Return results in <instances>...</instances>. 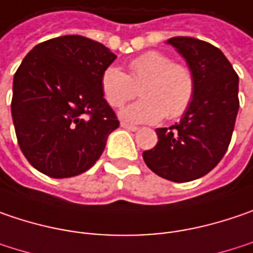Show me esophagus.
I'll return each instance as SVG.
<instances>
[{"label": "esophagus", "instance_id": "obj_1", "mask_svg": "<svg viewBox=\"0 0 253 253\" xmlns=\"http://www.w3.org/2000/svg\"><path fill=\"white\" fill-rule=\"evenodd\" d=\"M120 126L123 127V128H126V130H130V131H136L139 127L137 126H133V125H128V123H126V122H122L120 123Z\"/></svg>", "mask_w": 253, "mask_h": 253}]
</instances>
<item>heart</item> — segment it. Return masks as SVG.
<instances>
[{
    "mask_svg": "<svg viewBox=\"0 0 253 253\" xmlns=\"http://www.w3.org/2000/svg\"><path fill=\"white\" fill-rule=\"evenodd\" d=\"M100 85L112 107H122L140 88L143 98L122 112V119L131 123H156L165 116L179 119L189 110L196 93L193 71L160 51L143 52L130 60L127 74L109 66L101 73Z\"/></svg>",
    "mask_w": 253,
    "mask_h": 253,
    "instance_id": "obj_1",
    "label": "heart"
}]
</instances>
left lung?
I'll return each instance as SVG.
<instances>
[{"label": "left lung", "instance_id": "1", "mask_svg": "<svg viewBox=\"0 0 253 253\" xmlns=\"http://www.w3.org/2000/svg\"><path fill=\"white\" fill-rule=\"evenodd\" d=\"M195 74V98L182 120L156 128L157 144L143 152L160 177L183 183L208 174L229 147L239 110V77L217 47L192 37L168 40Z\"/></svg>", "mask_w": 253, "mask_h": 253}]
</instances>
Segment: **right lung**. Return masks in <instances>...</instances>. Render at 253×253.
Wrapping results in <instances>:
<instances>
[{"mask_svg":"<svg viewBox=\"0 0 253 253\" xmlns=\"http://www.w3.org/2000/svg\"><path fill=\"white\" fill-rule=\"evenodd\" d=\"M114 60L106 45L82 36L47 40L25 55L14 74L11 114L20 149L38 171L73 177L101 156L119 127L100 85Z\"/></svg>","mask_w":253,"mask_h":253,"instance_id":"obj_1","label":"right lung"}]
</instances>
